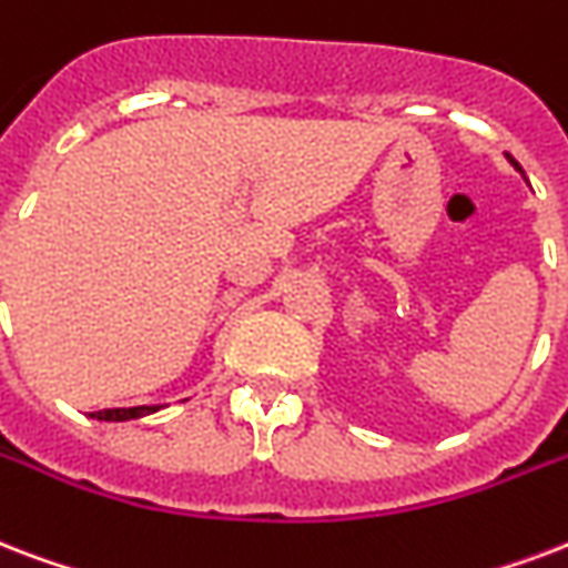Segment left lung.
<instances>
[{
	"label": "left lung",
	"mask_w": 568,
	"mask_h": 568,
	"mask_svg": "<svg viewBox=\"0 0 568 568\" xmlns=\"http://www.w3.org/2000/svg\"><path fill=\"white\" fill-rule=\"evenodd\" d=\"M513 163H515V160H513Z\"/></svg>",
	"instance_id": "left-lung-1"
}]
</instances>
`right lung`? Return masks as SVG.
Instances as JSON below:
<instances>
[{"mask_svg":"<svg viewBox=\"0 0 568 568\" xmlns=\"http://www.w3.org/2000/svg\"><path fill=\"white\" fill-rule=\"evenodd\" d=\"M158 408H149V405H140V408H106L92 414L94 419H106V423H124V419L145 417V414H154Z\"/></svg>","mask_w":568,"mask_h":568,"instance_id":"add662e5","label":"right lung"}]
</instances>
